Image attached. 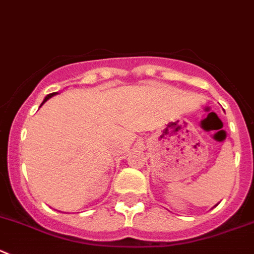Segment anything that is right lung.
Returning <instances> with one entry per match:
<instances>
[{
	"mask_svg": "<svg viewBox=\"0 0 254 254\" xmlns=\"http://www.w3.org/2000/svg\"><path fill=\"white\" fill-rule=\"evenodd\" d=\"M56 94H59V92H51V94H49V95H47V96H46V98H45V99H44V101H42V103H41V105H40V106H42V105H44V104H45V103H46V101H47V100H49V99H50V98H52V96H55V95H56Z\"/></svg>",
	"mask_w": 254,
	"mask_h": 254,
	"instance_id": "right-lung-1",
	"label": "right lung"
}]
</instances>
